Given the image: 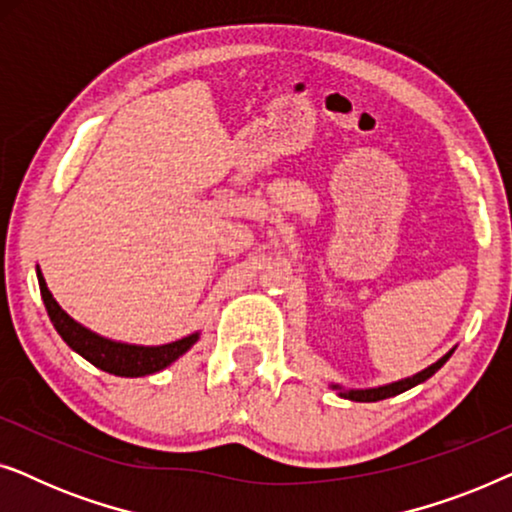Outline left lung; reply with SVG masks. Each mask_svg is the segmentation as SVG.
<instances>
[{"mask_svg": "<svg viewBox=\"0 0 512 512\" xmlns=\"http://www.w3.org/2000/svg\"><path fill=\"white\" fill-rule=\"evenodd\" d=\"M454 349H450L445 356H440L436 363H431L429 368L419 370L417 375L412 377H405V380H398V382H391V384H382V387H373V389H342L340 384H331V389L338 391V396L342 398H349V401H356V403H375V401H382V398H391V396H398L403 394V391H408L412 387H417V384H422L429 380L433 373H438L440 368L445 366L447 359H450Z\"/></svg>", "mask_w": 512, "mask_h": 512, "instance_id": "left-lung-1", "label": "left lung"}]
</instances>
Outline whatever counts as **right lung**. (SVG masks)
<instances>
[{
    "mask_svg": "<svg viewBox=\"0 0 512 512\" xmlns=\"http://www.w3.org/2000/svg\"><path fill=\"white\" fill-rule=\"evenodd\" d=\"M37 279H39L41 298H44L46 312L53 321L55 331L60 333V338L65 340L76 354H81L83 359L93 363L95 368L104 370V373H111L118 377L153 375L177 361L181 354H186L200 338V333H191L186 335V338L167 342V345H156V347L128 345V342L102 338V335H97L90 331V328L81 326L79 321H74L65 310H62L58 300L53 298V293L48 291L46 279L41 275V270H37Z\"/></svg>",
    "mask_w": 512,
    "mask_h": 512,
    "instance_id": "add662e5",
    "label": "right lung"
}]
</instances>
